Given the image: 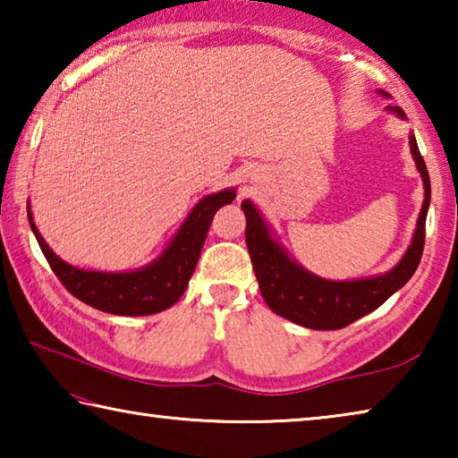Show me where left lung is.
Wrapping results in <instances>:
<instances>
[{"instance_id":"1","label":"left lung","mask_w":458,"mask_h":458,"mask_svg":"<svg viewBox=\"0 0 458 458\" xmlns=\"http://www.w3.org/2000/svg\"><path fill=\"white\" fill-rule=\"evenodd\" d=\"M379 95L390 97L384 90H379ZM387 111L400 119H406L400 106H387ZM410 151L424 182V204L406 254L396 267L384 275L358 278V281H327V278L309 273L297 260L289 259L284 248L270 234L267 222L262 220L252 201H242L248 254H250L262 299L276 315L309 329H341L386 303L410 281L422 259L424 224L430 206L428 169H426L414 135H410Z\"/></svg>"}]
</instances>
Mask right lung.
<instances>
[{
    "label": "right lung",
    "instance_id": "add662e5",
    "mask_svg": "<svg viewBox=\"0 0 458 458\" xmlns=\"http://www.w3.org/2000/svg\"><path fill=\"white\" fill-rule=\"evenodd\" d=\"M234 198L236 191L232 188L201 198L188 214L182 228L175 232L165 250L147 267L129 270V273H100V270H84L68 265L46 244L36 228L30 206L28 220L46 260L54 275L60 278V283L66 286V291H71L76 299L98 311L141 317L165 311L180 301L193 275V268L198 265L214 214L222 206L232 204Z\"/></svg>",
    "mask_w": 458,
    "mask_h": 458
}]
</instances>
